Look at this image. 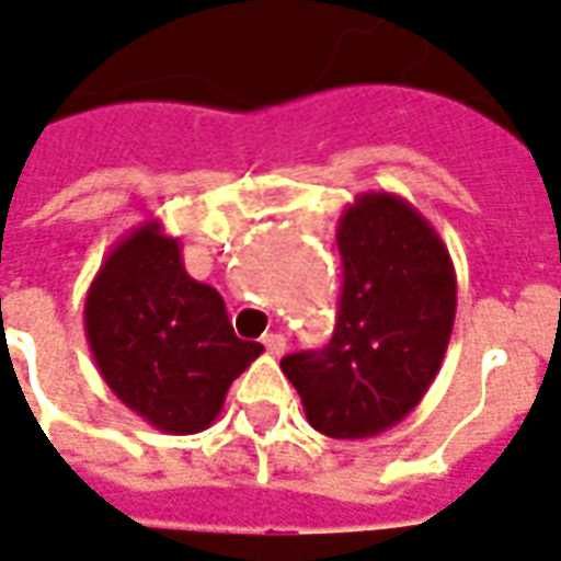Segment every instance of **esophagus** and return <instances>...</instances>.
Wrapping results in <instances>:
<instances>
[{
	"mask_svg": "<svg viewBox=\"0 0 561 561\" xmlns=\"http://www.w3.org/2000/svg\"><path fill=\"white\" fill-rule=\"evenodd\" d=\"M263 343H265V350H268L272 355H277V358L286 353V337L284 334H277V331L275 334H265Z\"/></svg>",
	"mask_w": 561,
	"mask_h": 561,
	"instance_id": "34e87169",
	"label": "esophagus"
}]
</instances>
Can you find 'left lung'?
Here are the masks:
<instances>
[{
	"instance_id": "obj_1",
	"label": "left lung",
	"mask_w": 561,
	"mask_h": 561,
	"mask_svg": "<svg viewBox=\"0 0 561 561\" xmlns=\"http://www.w3.org/2000/svg\"><path fill=\"white\" fill-rule=\"evenodd\" d=\"M343 289L325 350L280 362L313 431L379 436L407 419L439 374L457 310V275L431 220L370 191L337 224Z\"/></svg>"
}]
</instances>
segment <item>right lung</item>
Here are the masks:
<instances>
[{"instance_id": "right-lung-1", "label": "right lung", "mask_w": 561, "mask_h": 561, "mask_svg": "<svg viewBox=\"0 0 561 561\" xmlns=\"http://www.w3.org/2000/svg\"><path fill=\"white\" fill-rule=\"evenodd\" d=\"M85 337L110 391L151 427L206 431L263 343L239 341L215 286L185 272L161 220L128 232L85 293Z\"/></svg>"}]
</instances>
